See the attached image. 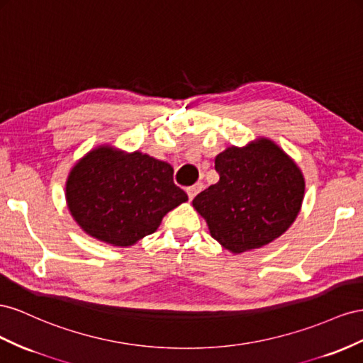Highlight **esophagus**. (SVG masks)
I'll list each match as a JSON object with an SVG mask.
<instances>
[{"instance_id": "obj_1", "label": "esophagus", "mask_w": 363, "mask_h": 363, "mask_svg": "<svg viewBox=\"0 0 363 363\" xmlns=\"http://www.w3.org/2000/svg\"><path fill=\"white\" fill-rule=\"evenodd\" d=\"M202 190V184H194V185H190V187H187V194H189V198H190V201L194 198L196 194H198L199 191Z\"/></svg>"}]
</instances>
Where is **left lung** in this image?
<instances>
[{"instance_id": "obj_1", "label": "left lung", "mask_w": 363, "mask_h": 363, "mask_svg": "<svg viewBox=\"0 0 363 363\" xmlns=\"http://www.w3.org/2000/svg\"><path fill=\"white\" fill-rule=\"evenodd\" d=\"M220 179L193 199L210 234L234 254L257 250L284 234L301 210L304 176L267 138L228 147L216 157Z\"/></svg>"}]
</instances>
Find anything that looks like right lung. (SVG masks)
Returning a JSON list of instances; mask_svg holds the SVG:
<instances>
[{
  "instance_id": "add662e5",
  "label": "right lung",
  "mask_w": 363,
  "mask_h": 363,
  "mask_svg": "<svg viewBox=\"0 0 363 363\" xmlns=\"http://www.w3.org/2000/svg\"><path fill=\"white\" fill-rule=\"evenodd\" d=\"M65 198L82 230L121 247L157 231L165 214L189 201L170 164L111 146L92 149L71 169Z\"/></svg>"
}]
</instances>
